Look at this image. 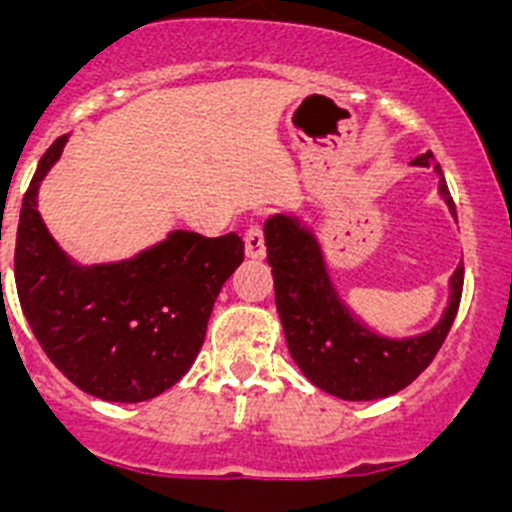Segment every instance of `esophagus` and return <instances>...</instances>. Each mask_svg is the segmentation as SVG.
Returning <instances> with one entry per match:
<instances>
[{
	"label": "esophagus",
	"instance_id": "34e87169",
	"mask_svg": "<svg viewBox=\"0 0 512 512\" xmlns=\"http://www.w3.org/2000/svg\"><path fill=\"white\" fill-rule=\"evenodd\" d=\"M242 240H245V255L252 257V260H262L265 257V235H262V227L257 223H250L247 225L245 235H242Z\"/></svg>",
	"mask_w": 512,
	"mask_h": 512
}]
</instances>
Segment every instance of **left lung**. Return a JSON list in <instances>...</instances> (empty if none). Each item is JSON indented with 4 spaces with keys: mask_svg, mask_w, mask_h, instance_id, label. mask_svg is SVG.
<instances>
[{
    "mask_svg": "<svg viewBox=\"0 0 512 512\" xmlns=\"http://www.w3.org/2000/svg\"><path fill=\"white\" fill-rule=\"evenodd\" d=\"M414 165L436 168L441 175L438 193L456 215L433 153H421ZM265 245L289 354L317 389L344 401L384 399L406 389L446 342L461 304L463 265L451 277V302L441 322L418 337L389 339L364 327L339 299L322 247L309 227L299 225L292 215H272L265 223Z\"/></svg>",
    "mask_w": 512,
    "mask_h": 512,
    "instance_id": "1",
    "label": "left lung"
}]
</instances>
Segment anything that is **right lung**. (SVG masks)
<instances>
[{"instance_id": "1", "label": "right lung", "mask_w": 512, "mask_h": 512, "mask_svg": "<svg viewBox=\"0 0 512 512\" xmlns=\"http://www.w3.org/2000/svg\"><path fill=\"white\" fill-rule=\"evenodd\" d=\"M66 138L51 143L22 200L14 250L19 302L36 342L71 384L96 399L138 404L190 369L245 242L237 232L173 230L131 260L76 265L36 210L39 183Z\"/></svg>"}]
</instances>
